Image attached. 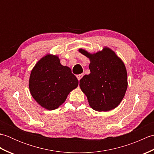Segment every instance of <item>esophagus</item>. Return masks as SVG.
Listing matches in <instances>:
<instances>
[{
	"mask_svg": "<svg viewBox=\"0 0 154 154\" xmlns=\"http://www.w3.org/2000/svg\"><path fill=\"white\" fill-rule=\"evenodd\" d=\"M83 74H79V75H77V79L79 80V81H80V79H81V78L83 77Z\"/></svg>",
	"mask_w": 154,
	"mask_h": 154,
	"instance_id": "34e87169",
	"label": "esophagus"
}]
</instances>
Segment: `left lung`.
<instances>
[{"mask_svg": "<svg viewBox=\"0 0 154 154\" xmlns=\"http://www.w3.org/2000/svg\"><path fill=\"white\" fill-rule=\"evenodd\" d=\"M79 51L89 59L91 73L79 81L81 91L89 106L97 111H109L119 105L128 87L127 71L122 60L106 46L91 54L83 48Z\"/></svg>", "mask_w": 154, "mask_h": 154, "instance_id": "1", "label": "left lung"}]
</instances>
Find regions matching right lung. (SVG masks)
Listing matches in <instances>:
<instances>
[{"label":"right lung","mask_w":154,"mask_h":154,"mask_svg":"<svg viewBox=\"0 0 154 154\" xmlns=\"http://www.w3.org/2000/svg\"><path fill=\"white\" fill-rule=\"evenodd\" d=\"M71 69L63 66L57 55L48 54L42 57L32 69L29 89L38 104L53 110L63 104L71 91L78 86Z\"/></svg>","instance_id":"right-lung-1"}]
</instances>
